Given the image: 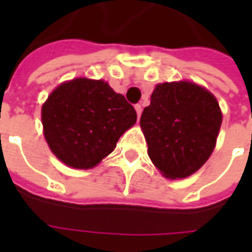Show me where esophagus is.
Here are the masks:
<instances>
[{"label": "esophagus", "mask_w": 252, "mask_h": 252, "mask_svg": "<svg viewBox=\"0 0 252 252\" xmlns=\"http://www.w3.org/2000/svg\"><path fill=\"white\" fill-rule=\"evenodd\" d=\"M135 109H136L137 117H140V115H142V112H143L142 105H140V104H136V105H135Z\"/></svg>", "instance_id": "obj_1"}]
</instances>
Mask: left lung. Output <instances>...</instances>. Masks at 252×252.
Listing matches in <instances>:
<instances>
[{"mask_svg":"<svg viewBox=\"0 0 252 252\" xmlns=\"http://www.w3.org/2000/svg\"><path fill=\"white\" fill-rule=\"evenodd\" d=\"M222 115L216 97L189 81L158 83L140 126L155 167L170 180L189 177L209 159Z\"/></svg>","mask_w":252,"mask_h":252,"instance_id":"obj_1","label":"left lung"}]
</instances>
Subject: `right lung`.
<instances>
[{
	"label": "right lung",
	"mask_w": 252,
	"mask_h": 252,
	"mask_svg": "<svg viewBox=\"0 0 252 252\" xmlns=\"http://www.w3.org/2000/svg\"><path fill=\"white\" fill-rule=\"evenodd\" d=\"M136 110L105 81L75 78L63 82L41 106L48 146L63 163L92 169L108 157L136 123Z\"/></svg>",
	"instance_id": "add662e5"
}]
</instances>
